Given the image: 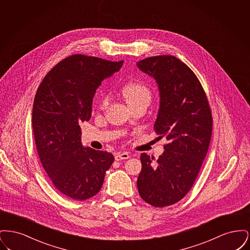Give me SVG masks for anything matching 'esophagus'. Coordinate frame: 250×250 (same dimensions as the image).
I'll list each match as a JSON object with an SVG mask.
<instances>
[{
    "instance_id": "1",
    "label": "esophagus",
    "mask_w": 250,
    "mask_h": 250,
    "mask_svg": "<svg viewBox=\"0 0 250 250\" xmlns=\"http://www.w3.org/2000/svg\"><path fill=\"white\" fill-rule=\"evenodd\" d=\"M130 157V155L126 152H123V153H117L115 154V160L116 161H121V160H125V159H128Z\"/></svg>"
}]
</instances>
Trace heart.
Listing matches in <instances>:
<instances>
[{"label":"heart","instance_id":"1","mask_svg":"<svg viewBox=\"0 0 250 250\" xmlns=\"http://www.w3.org/2000/svg\"><path fill=\"white\" fill-rule=\"evenodd\" d=\"M123 94L125 95L127 103L130 105L142 100H149L151 98V93L149 89L143 83H130L126 84L123 89ZM108 102V96L103 95L101 100V106H106Z\"/></svg>","mask_w":250,"mask_h":250}]
</instances>
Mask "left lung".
Listing matches in <instances>:
<instances>
[{"instance_id":"1","label":"left lung","mask_w":250,"mask_h":250,"mask_svg":"<svg viewBox=\"0 0 250 250\" xmlns=\"http://www.w3.org/2000/svg\"><path fill=\"white\" fill-rule=\"evenodd\" d=\"M137 66L157 84L160 99L154 127L167 141L158 159L141 155L137 187L143 201L165 207L190 190L209 148L213 118L202 84L181 60L155 56L139 61Z\"/></svg>"}]
</instances>
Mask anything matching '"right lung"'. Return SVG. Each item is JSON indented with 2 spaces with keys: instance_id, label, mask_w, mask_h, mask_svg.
I'll use <instances>...</instances> for the list:
<instances>
[{
  "instance_id": "1",
  "label": "right lung",
  "mask_w": 250,
  "mask_h": 250,
  "mask_svg": "<svg viewBox=\"0 0 250 250\" xmlns=\"http://www.w3.org/2000/svg\"><path fill=\"white\" fill-rule=\"evenodd\" d=\"M123 63L72 55L48 72L36 92L32 122L40 161L55 188L74 200L97 194L113 163L110 153L83 145L80 124L91 118L102 81Z\"/></svg>"
}]
</instances>
